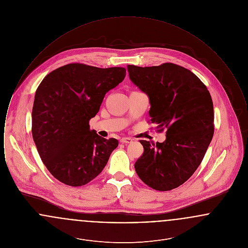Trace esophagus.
Masks as SVG:
<instances>
[{
	"instance_id": "obj_1",
	"label": "esophagus",
	"mask_w": 248,
	"mask_h": 248,
	"mask_svg": "<svg viewBox=\"0 0 248 248\" xmlns=\"http://www.w3.org/2000/svg\"><path fill=\"white\" fill-rule=\"evenodd\" d=\"M132 141H133V140L130 138H122L120 140V142H122V143H131Z\"/></svg>"
}]
</instances>
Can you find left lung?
I'll return each mask as SVG.
<instances>
[{"mask_svg": "<svg viewBox=\"0 0 248 248\" xmlns=\"http://www.w3.org/2000/svg\"><path fill=\"white\" fill-rule=\"evenodd\" d=\"M131 81L149 95L151 123L166 130L163 143L140 140L144 153L135 164L149 187L166 191L187 181L200 165L214 135V107L206 86L174 63L128 65Z\"/></svg>", "mask_w": 248, "mask_h": 248, "instance_id": "left-lung-1", "label": "left lung"}]
</instances>
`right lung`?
<instances>
[{"label": "right lung", "instance_id": "add662e5", "mask_svg": "<svg viewBox=\"0 0 248 248\" xmlns=\"http://www.w3.org/2000/svg\"><path fill=\"white\" fill-rule=\"evenodd\" d=\"M125 68L101 69L71 63L51 71L39 84L31 132L37 151L52 176L80 187L97 177L117 148L90 129L105 94L122 83Z\"/></svg>", "mask_w": 248, "mask_h": 248}]
</instances>
